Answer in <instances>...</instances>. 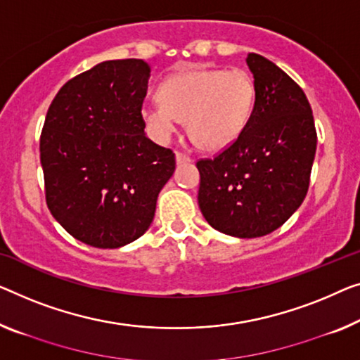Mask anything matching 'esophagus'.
<instances>
[{"label": "esophagus", "instance_id": "34e87169", "mask_svg": "<svg viewBox=\"0 0 360 360\" xmlns=\"http://www.w3.org/2000/svg\"><path fill=\"white\" fill-rule=\"evenodd\" d=\"M176 162H178L179 165L181 163H189L191 162V157H189V155L182 153V152H176Z\"/></svg>", "mask_w": 360, "mask_h": 360}]
</instances>
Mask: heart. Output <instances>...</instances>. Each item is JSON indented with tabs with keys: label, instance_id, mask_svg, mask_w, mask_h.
I'll list each match as a JSON object with an SVG mask.
<instances>
[{
	"label": "heart",
	"instance_id": "1",
	"mask_svg": "<svg viewBox=\"0 0 360 360\" xmlns=\"http://www.w3.org/2000/svg\"><path fill=\"white\" fill-rule=\"evenodd\" d=\"M160 105L142 108L155 141L166 143L187 121L197 147L219 152L238 141L255 105V84L244 69H191L174 72L158 87Z\"/></svg>",
	"mask_w": 360,
	"mask_h": 360
}]
</instances>
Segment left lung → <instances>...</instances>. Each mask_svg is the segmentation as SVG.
I'll return each mask as SVG.
<instances>
[{"label":"left lung","instance_id":"1","mask_svg":"<svg viewBox=\"0 0 360 360\" xmlns=\"http://www.w3.org/2000/svg\"><path fill=\"white\" fill-rule=\"evenodd\" d=\"M255 105L248 127L214 158L198 160V207L212 228L260 238L288 221L307 195L317 131L304 90L266 58L249 53Z\"/></svg>","mask_w":360,"mask_h":360}]
</instances>
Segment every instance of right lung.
Listing matches in <instances>:
<instances>
[{
	"label": "right lung",
	"mask_w": 360,
	"mask_h": 360,
	"mask_svg": "<svg viewBox=\"0 0 360 360\" xmlns=\"http://www.w3.org/2000/svg\"><path fill=\"white\" fill-rule=\"evenodd\" d=\"M143 60L96 64L60 89L40 136L46 205L80 243L117 249L153 221L160 191L173 176V150L150 141L142 103Z\"/></svg>",
	"instance_id": "add662e5"
}]
</instances>
